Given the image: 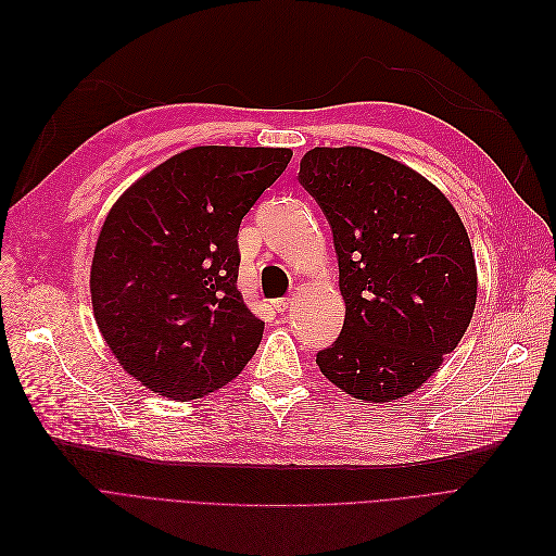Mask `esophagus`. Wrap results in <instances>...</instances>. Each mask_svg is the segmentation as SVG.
<instances>
[{
  "label": "esophagus",
  "mask_w": 556,
  "mask_h": 556,
  "mask_svg": "<svg viewBox=\"0 0 556 556\" xmlns=\"http://www.w3.org/2000/svg\"><path fill=\"white\" fill-rule=\"evenodd\" d=\"M292 303H294L292 299H274V301H271V305H274L276 312H287L289 305H292Z\"/></svg>",
  "instance_id": "1"
}]
</instances>
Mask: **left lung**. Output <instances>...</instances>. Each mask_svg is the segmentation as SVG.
<instances>
[{
    "instance_id": "left-lung-1",
    "label": "left lung",
    "mask_w": 556,
    "mask_h": 556,
    "mask_svg": "<svg viewBox=\"0 0 556 556\" xmlns=\"http://www.w3.org/2000/svg\"><path fill=\"white\" fill-rule=\"evenodd\" d=\"M299 182L324 210L346 319L321 374L353 399L391 403L462 341L478 301L466 228L434 185L362 147H314Z\"/></svg>"
}]
</instances>
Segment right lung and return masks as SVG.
Segmentation results:
<instances>
[{"label": "right lung", "instance_id": "obj_1", "mask_svg": "<svg viewBox=\"0 0 556 556\" xmlns=\"http://www.w3.org/2000/svg\"><path fill=\"white\" fill-rule=\"evenodd\" d=\"M289 149L194 147L119 197L94 247L97 326L126 371L192 401L242 371L264 324L237 292V232Z\"/></svg>", "mask_w": 556, "mask_h": 556}]
</instances>
